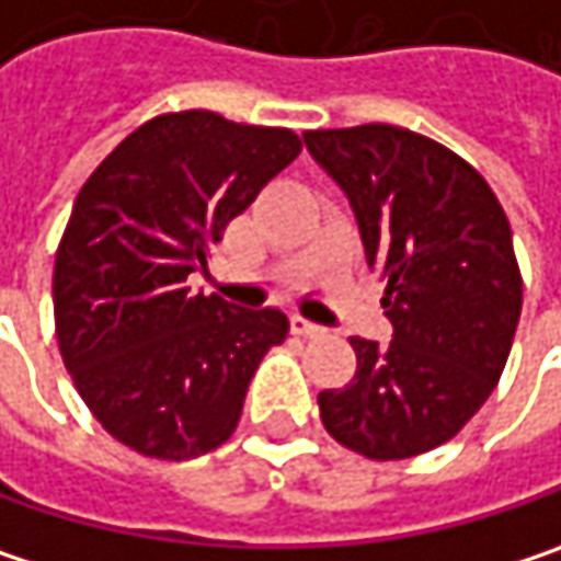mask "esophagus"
<instances>
[{
	"instance_id": "34e87169",
	"label": "esophagus",
	"mask_w": 561,
	"mask_h": 561,
	"mask_svg": "<svg viewBox=\"0 0 561 561\" xmlns=\"http://www.w3.org/2000/svg\"><path fill=\"white\" fill-rule=\"evenodd\" d=\"M291 331L298 333V336H324L328 328H321V324H314V321H308V318L295 314V318H291Z\"/></svg>"
}]
</instances>
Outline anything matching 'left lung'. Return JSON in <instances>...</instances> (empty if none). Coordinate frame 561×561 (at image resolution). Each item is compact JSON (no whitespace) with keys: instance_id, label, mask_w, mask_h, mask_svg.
Returning <instances> with one entry per match:
<instances>
[{"instance_id":"8db88e82","label":"left lung","mask_w":561,"mask_h":561,"mask_svg":"<svg viewBox=\"0 0 561 561\" xmlns=\"http://www.w3.org/2000/svg\"><path fill=\"white\" fill-rule=\"evenodd\" d=\"M305 147L346 195L391 343L353 336L356 376L318 394L336 443L408 459L462 431L507 363L524 285L511 225L466 160L414 130H308Z\"/></svg>"}]
</instances>
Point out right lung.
<instances>
[{
    "instance_id": "1",
    "label": "right lung",
    "mask_w": 561,
    "mask_h": 561,
    "mask_svg": "<svg viewBox=\"0 0 561 561\" xmlns=\"http://www.w3.org/2000/svg\"><path fill=\"white\" fill-rule=\"evenodd\" d=\"M298 153L291 130L179 112L128 134L79 188L54 266L57 340L95 421L130 449L195 459L237 427L288 318L188 276Z\"/></svg>"
}]
</instances>
